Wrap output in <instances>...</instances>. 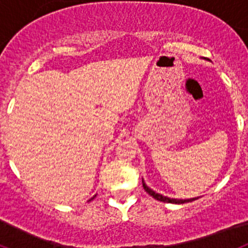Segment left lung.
Returning <instances> with one entry per match:
<instances>
[{"mask_svg":"<svg viewBox=\"0 0 248 248\" xmlns=\"http://www.w3.org/2000/svg\"><path fill=\"white\" fill-rule=\"evenodd\" d=\"M143 187L144 190H145L146 192H148L150 196H153L154 199H156V200L159 201H163V202H169V203H177V205H181V203H186V202H191V201H195L198 200L199 198H192V199H172V198H168V196H164V195L159 194V192H155L154 190L150 189L148 185L145 184V181H144L143 179Z\"/></svg>","mask_w":248,"mask_h":248,"instance_id":"1","label":"left lung"}]
</instances>
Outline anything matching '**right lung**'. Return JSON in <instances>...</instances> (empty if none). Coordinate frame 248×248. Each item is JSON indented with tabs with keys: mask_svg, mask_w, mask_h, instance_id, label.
<instances>
[{
	"mask_svg": "<svg viewBox=\"0 0 248 248\" xmlns=\"http://www.w3.org/2000/svg\"><path fill=\"white\" fill-rule=\"evenodd\" d=\"M95 196H97V195H94L93 198H92V199H91V200H89V201H92V200H93V199H94V198H95Z\"/></svg>",
	"mask_w": 248,
	"mask_h": 248,
	"instance_id": "1",
	"label": "right lung"
}]
</instances>
